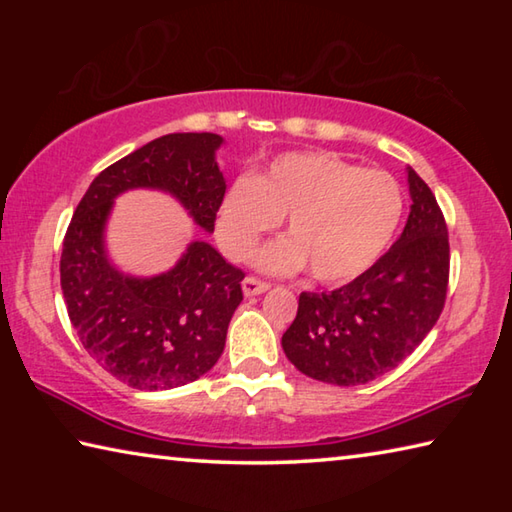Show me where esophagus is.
I'll use <instances>...</instances> for the list:
<instances>
[{
    "instance_id": "34e87169",
    "label": "esophagus",
    "mask_w": 512,
    "mask_h": 512,
    "mask_svg": "<svg viewBox=\"0 0 512 512\" xmlns=\"http://www.w3.org/2000/svg\"><path fill=\"white\" fill-rule=\"evenodd\" d=\"M268 287H271V284H266V282H262V280H257V277H244V282H241V289H244V296H259V293H266L268 291Z\"/></svg>"
}]
</instances>
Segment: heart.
<instances>
[{
    "label": "heart",
    "mask_w": 512,
    "mask_h": 512,
    "mask_svg": "<svg viewBox=\"0 0 512 512\" xmlns=\"http://www.w3.org/2000/svg\"><path fill=\"white\" fill-rule=\"evenodd\" d=\"M282 216L289 237L259 250L255 264L275 275L309 266L314 280L345 284L368 273L391 248L404 219V192L388 173L334 153H287L225 189L216 207V241L241 262Z\"/></svg>",
    "instance_id": "heart-1"
}]
</instances>
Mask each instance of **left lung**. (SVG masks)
Masks as SVG:
<instances>
[{
  "mask_svg": "<svg viewBox=\"0 0 512 512\" xmlns=\"http://www.w3.org/2000/svg\"><path fill=\"white\" fill-rule=\"evenodd\" d=\"M411 212L400 239L345 287L300 293L282 350L302 375L359 386L393 370L436 325L445 307L449 239L427 183L406 167Z\"/></svg>",
  "mask_w": 512,
  "mask_h": 512,
  "instance_id": "obj_1",
  "label": "left lung"
}]
</instances>
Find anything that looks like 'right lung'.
<instances>
[{"mask_svg":"<svg viewBox=\"0 0 512 512\" xmlns=\"http://www.w3.org/2000/svg\"><path fill=\"white\" fill-rule=\"evenodd\" d=\"M223 142L214 133H171L144 144L92 180L67 228L60 289L69 320L90 357L137 391H169L214 368L244 300V273L203 239L169 271L124 273L106 246L115 198L133 189L169 194L198 228L214 232Z\"/></svg>","mask_w":512,"mask_h":512,"instance_id":"obj_1","label":"right lung"}]
</instances>
